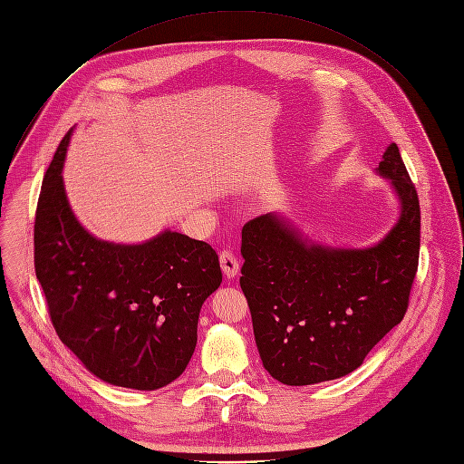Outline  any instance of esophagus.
Instances as JSON below:
<instances>
[{
    "label": "esophagus",
    "instance_id": "esophagus-1",
    "mask_svg": "<svg viewBox=\"0 0 464 464\" xmlns=\"http://www.w3.org/2000/svg\"><path fill=\"white\" fill-rule=\"evenodd\" d=\"M220 266L227 277H235L240 270V263H238L237 256L233 254V251H227V249H224L220 254Z\"/></svg>",
    "mask_w": 464,
    "mask_h": 464
}]
</instances>
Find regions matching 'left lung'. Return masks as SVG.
Here are the masks:
<instances>
[{
  "mask_svg": "<svg viewBox=\"0 0 464 464\" xmlns=\"http://www.w3.org/2000/svg\"><path fill=\"white\" fill-rule=\"evenodd\" d=\"M375 172L391 179L401 210L370 247L316 244L274 213L242 227L240 288L263 366L283 385L348 375L405 316L420 254L418 194L394 142Z\"/></svg>",
  "mask_w": 464,
  "mask_h": 464,
  "instance_id": "1",
  "label": "left lung"
}]
</instances>
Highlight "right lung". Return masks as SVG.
Returning a JSON list of instances; mask_svg holds the SVG:
<instances>
[{
  "label": "right lung",
  "instance_id": "right-lung-1",
  "mask_svg": "<svg viewBox=\"0 0 464 464\" xmlns=\"http://www.w3.org/2000/svg\"><path fill=\"white\" fill-rule=\"evenodd\" d=\"M70 137L72 130L44 174L34 217V272L52 324L103 382L166 387L194 353L201 305L222 283L218 256L170 229L142 244L92 237L72 213L63 183Z\"/></svg>",
  "mask_w": 464,
  "mask_h": 464
}]
</instances>
